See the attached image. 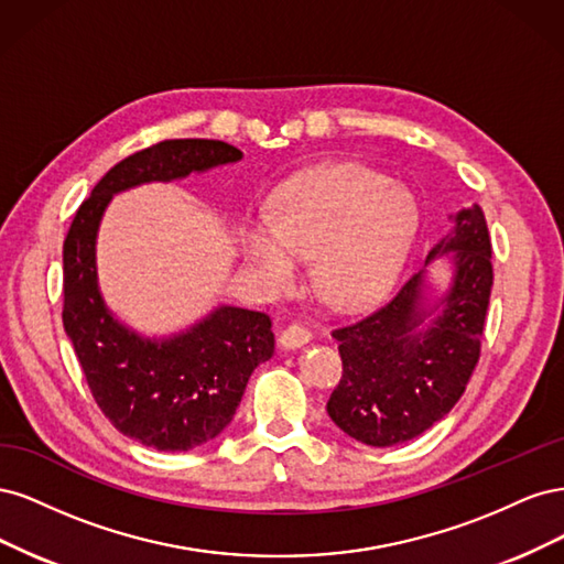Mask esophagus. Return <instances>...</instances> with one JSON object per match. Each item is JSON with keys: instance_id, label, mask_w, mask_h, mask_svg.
<instances>
[{"instance_id": "1", "label": "esophagus", "mask_w": 564, "mask_h": 564, "mask_svg": "<svg viewBox=\"0 0 564 564\" xmlns=\"http://www.w3.org/2000/svg\"><path fill=\"white\" fill-rule=\"evenodd\" d=\"M311 329L303 327V324H289V327L280 334V346L282 348H301L311 340Z\"/></svg>"}]
</instances>
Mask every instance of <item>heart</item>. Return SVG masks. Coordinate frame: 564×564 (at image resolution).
Returning <instances> with one entry per match:
<instances>
[{"label": "heart", "mask_w": 564, "mask_h": 564, "mask_svg": "<svg viewBox=\"0 0 564 564\" xmlns=\"http://www.w3.org/2000/svg\"><path fill=\"white\" fill-rule=\"evenodd\" d=\"M419 228L414 195L357 164L305 172L275 195L268 226L240 230V253L259 280L280 292L311 259L319 294L334 305H365L395 280Z\"/></svg>", "instance_id": "heart-1"}]
</instances>
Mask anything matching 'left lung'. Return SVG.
I'll use <instances>...</instances> for the list:
<instances>
[{"label":"left lung","instance_id":"8db88e82","mask_svg":"<svg viewBox=\"0 0 564 564\" xmlns=\"http://www.w3.org/2000/svg\"><path fill=\"white\" fill-rule=\"evenodd\" d=\"M449 251L452 286L429 329L421 332L423 272L409 278L377 311L332 329L344 373L327 412L357 442L402 445L445 419L464 395L480 360L494 282L491 240L477 204L456 214L454 230L425 263Z\"/></svg>","mask_w":564,"mask_h":564}]
</instances>
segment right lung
I'll return each mask as SVG.
<instances>
[{"instance_id": "right-lung-1", "label": "right lung", "mask_w": 564, "mask_h": 564, "mask_svg": "<svg viewBox=\"0 0 564 564\" xmlns=\"http://www.w3.org/2000/svg\"><path fill=\"white\" fill-rule=\"evenodd\" d=\"M242 160L224 141L172 139L115 164L79 204L63 242V327L100 412L119 433L160 452H191L232 421L251 371L275 352L272 322L214 311L166 340L141 338L106 308L96 282V230L115 193Z\"/></svg>"}]
</instances>
